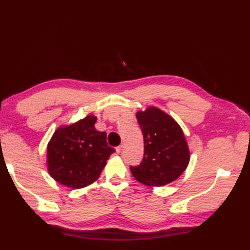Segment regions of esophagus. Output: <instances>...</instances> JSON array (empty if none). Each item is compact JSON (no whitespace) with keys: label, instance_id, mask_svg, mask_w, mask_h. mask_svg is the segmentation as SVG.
Wrapping results in <instances>:
<instances>
[{"label":"esophagus","instance_id":"34e87169","mask_svg":"<svg viewBox=\"0 0 250 250\" xmlns=\"http://www.w3.org/2000/svg\"><path fill=\"white\" fill-rule=\"evenodd\" d=\"M122 148H124V146H122V145H120V146H118V147H116L117 153H120V152L122 151Z\"/></svg>","mask_w":250,"mask_h":250}]
</instances>
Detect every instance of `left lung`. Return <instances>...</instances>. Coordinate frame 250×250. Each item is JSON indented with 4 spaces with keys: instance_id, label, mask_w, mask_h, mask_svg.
I'll use <instances>...</instances> for the list:
<instances>
[{
    "instance_id": "1",
    "label": "left lung",
    "mask_w": 250,
    "mask_h": 250,
    "mask_svg": "<svg viewBox=\"0 0 250 250\" xmlns=\"http://www.w3.org/2000/svg\"><path fill=\"white\" fill-rule=\"evenodd\" d=\"M144 136V159L131 167L137 182L150 187H162L176 180L187 168L190 149L183 129L166 111L148 106L136 111Z\"/></svg>"
}]
</instances>
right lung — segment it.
<instances>
[{
	"label": "right lung",
	"mask_w": 250,
	"mask_h": 250,
	"mask_svg": "<svg viewBox=\"0 0 250 250\" xmlns=\"http://www.w3.org/2000/svg\"><path fill=\"white\" fill-rule=\"evenodd\" d=\"M97 116L88 115L70 125H62L47 145L46 167L57 183L81 189L97 182L114 148L106 133L95 129Z\"/></svg>",
	"instance_id": "right-lung-1"
}]
</instances>
